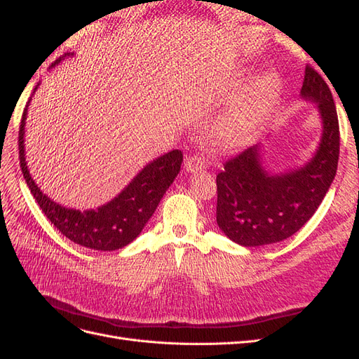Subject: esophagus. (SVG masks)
I'll use <instances>...</instances> for the list:
<instances>
[{
  "mask_svg": "<svg viewBox=\"0 0 359 359\" xmlns=\"http://www.w3.org/2000/svg\"><path fill=\"white\" fill-rule=\"evenodd\" d=\"M184 168H186V170L190 173L202 170L205 169V158L201 156H191L184 161Z\"/></svg>",
  "mask_w": 359,
  "mask_h": 359,
  "instance_id": "34e87169",
  "label": "esophagus"
}]
</instances>
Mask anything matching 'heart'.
Returning a JSON list of instances; mask_svg holds the SVG:
<instances>
[{
	"label": "heart",
	"instance_id": "b5f03b06",
	"mask_svg": "<svg viewBox=\"0 0 359 359\" xmlns=\"http://www.w3.org/2000/svg\"><path fill=\"white\" fill-rule=\"evenodd\" d=\"M280 93V79L274 73L259 76L244 90L241 99L215 124L214 133L223 142H235L253 128Z\"/></svg>",
	"mask_w": 359,
	"mask_h": 359
}]
</instances>
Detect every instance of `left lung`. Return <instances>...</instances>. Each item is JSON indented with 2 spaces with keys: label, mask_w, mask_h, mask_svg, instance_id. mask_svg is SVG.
Wrapping results in <instances>:
<instances>
[{
  "label": "left lung",
  "mask_w": 359,
  "mask_h": 359,
  "mask_svg": "<svg viewBox=\"0 0 359 359\" xmlns=\"http://www.w3.org/2000/svg\"><path fill=\"white\" fill-rule=\"evenodd\" d=\"M299 95L314 103L322 123L319 145L309 161L274 172L265 166L259 142L227 160L217 175V224L236 244L257 247L286 240L311 219L331 187L340 153L332 94L307 66Z\"/></svg>",
  "instance_id": "1"
}]
</instances>
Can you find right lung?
<instances>
[{
  "instance_id": "right-lung-1",
  "label": "right lung",
  "mask_w": 359,
  "mask_h": 359,
  "mask_svg": "<svg viewBox=\"0 0 359 359\" xmlns=\"http://www.w3.org/2000/svg\"><path fill=\"white\" fill-rule=\"evenodd\" d=\"M69 57H73V53L67 52L50 67L58 66ZM39 85H36L32 94L36 93ZM29 102L19 127V160L27 186L40 210L64 236L82 247L99 250V252H112L135 241L157 210L163 194L180 173L182 163L181 151L173 149L149 161L109 202L83 211L67 208L46 196L28 170L25 158V124Z\"/></svg>"
}]
</instances>
